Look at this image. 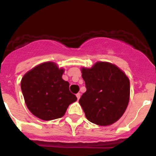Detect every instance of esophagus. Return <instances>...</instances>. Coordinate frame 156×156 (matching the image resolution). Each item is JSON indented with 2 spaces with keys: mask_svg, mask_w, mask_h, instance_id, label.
Masks as SVG:
<instances>
[{
  "mask_svg": "<svg viewBox=\"0 0 156 156\" xmlns=\"http://www.w3.org/2000/svg\"><path fill=\"white\" fill-rule=\"evenodd\" d=\"M80 96H81V94H80V93L76 94V98H77V99H78V100H79V99H80Z\"/></svg>",
  "mask_w": 156,
  "mask_h": 156,
  "instance_id": "esophagus-1",
  "label": "esophagus"
}]
</instances>
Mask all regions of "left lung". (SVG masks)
Wrapping results in <instances>:
<instances>
[{
    "label": "left lung",
    "instance_id": "left-lung-1",
    "mask_svg": "<svg viewBox=\"0 0 156 156\" xmlns=\"http://www.w3.org/2000/svg\"><path fill=\"white\" fill-rule=\"evenodd\" d=\"M87 90L79 102L86 118L94 124L109 126L119 120L129 100V80L122 70L107 62L81 68Z\"/></svg>",
    "mask_w": 156,
    "mask_h": 156
}]
</instances>
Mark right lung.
<instances>
[{
    "instance_id": "add662e5",
    "label": "right lung",
    "mask_w": 156,
    "mask_h": 156,
    "mask_svg": "<svg viewBox=\"0 0 156 156\" xmlns=\"http://www.w3.org/2000/svg\"><path fill=\"white\" fill-rule=\"evenodd\" d=\"M65 69L53 62L41 63L28 71L21 80L25 102L31 113L42 120L61 118L77 100L62 79Z\"/></svg>"
}]
</instances>
